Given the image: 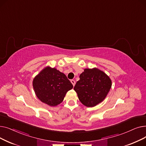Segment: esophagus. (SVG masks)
Here are the masks:
<instances>
[{
  "mask_svg": "<svg viewBox=\"0 0 146 146\" xmlns=\"http://www.w3.org/2000/svg\"><path fill=\"white\" fill-rule=\"evenodd\" d=\"M70 82H71V83H72V85H73V86H74L75 84H76V82H75V81H74V80H70Z\"/></svg>",
  "mask_w": 146,
  "mask_h": 146,
  "instance_id": "obj_1",
  "label": "esophagus"
}]
</instances>
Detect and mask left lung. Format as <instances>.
Segmentation results:
<instances>
[{
	"mask_svg": "<svg viewBox=\"0 0 146 146\" xmlns=\"http://www.w3.org/2000/svg\"><path fill=\"white\" fill-rule=\"evenodd\" d=\"M79 78L74 90L81 103L88 107H94L102 102L112 86L109 76L97 68H85Z\"/></svg>",
	"mask_w": 146,
	"mask_h": 146,
	"instance_id": "1",
	"label": "left lung"
}]
</instances>
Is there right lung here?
<instances>
[{"label":"right lung","instance_id":"obj_1","mask_svg":"<svg viewBox=\"0 0 146 146\" xmlns=\"http://www.w3.org/2000/svg\"><path fill=\"white\" fill-rule=\"evenodd\" d=\"M33 85L37 98L50 106L62 102L66 93L73 87L64 73L49 66L35 76Z\"/></svg>","mask_w":146,"mask_h":146}]
</instances>
